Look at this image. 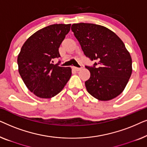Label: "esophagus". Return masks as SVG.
<instances>
[{"instance_id":"esophagus-1","label":"esophagus","mask_w":147,"mask_h":147,"mask_svg":"<svg viewBox=\"0 0 147 147\" xmlns=\"http://www.w3.org/2000/svg\"><path fill=\"white\" fill-rule=\"evenodd\" d=\"M73 68H74V69H75V70H76V71H80V70L81 69V68H80V67H73Z\"/></svg>"}]
</instances>
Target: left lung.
Listing matches in <instances>:
<instances>
[{
	"instance_id": "8db88e82",
	"label": "left lung",
	"mask_w": 147,
	"mask_h": 147,
	"mask_svg": "<svg viewBox=\"0 0 147 147\" xmlns=\"http://www.w3.org/2000/svg\"><path fill=\"white\" fill-rule=\"evenodd\" d=\"M86 57L96 61L85 82L88 93L98 100L108 101L123 92L132 74V58L123 41L113 31L92 23L71 25Z\"/></svg>"
}]
</instances>
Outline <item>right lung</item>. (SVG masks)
<instances>
[{
	"mask_svg": "<svg viewBox=\"0 0 147 147\" xmlns=\"http://www.w3.org/2000/svg\"><path fill=\"white\" fill-rule=\"evenodd\" d=\"M71 24H54L39 30L22 46L17 57L19 72L27 88L41 98H51L63 90L71 76L69 67L54 65L59 47Z\"/></svg>",
	"mask_w": 147,
	"mask_h": 147,
	"instance_id": "right-lung-1",
	"label": "right lung"
}]
</instances>
